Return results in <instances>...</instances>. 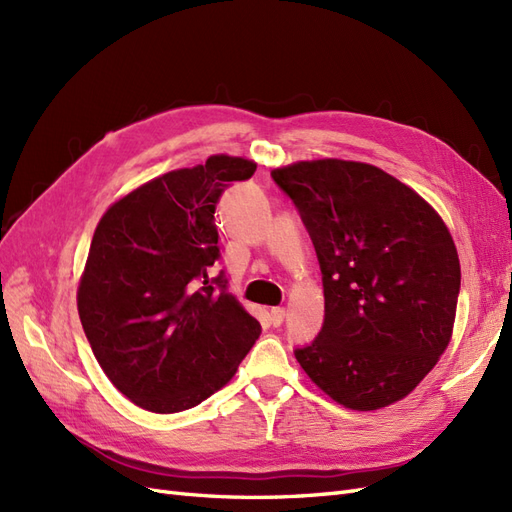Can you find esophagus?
Listing matches in <instances>:
<instances>
[{
    "label": "esophagus",
    "instance_id": "esophagus-1",
    "mask_svg": "<svg viewBox=\"0 0 512 512\" xmlns=\"http://www.w3.org/2000/svg\"><path fill=\"white\" fill-rule=\"evenodd\" d=\"M271 324L273 327H280V324L284 322V316H286V309L284 307H273L271 309Z\"/></svg>",
    "mask_w": 512,
    "mask_h": 512
}]
</instances>
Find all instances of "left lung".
<instances>
[{
  "label": "left lung",
  "instance_id": "left-lung-1",
  "mask_svg": "<svg viewBox=\"0 0 512 512\" xmlns=\"http://www.w3.org/2000/svg\"><path fill=\"white\" fill-rule=\"evenodd\" d=\"M314 241L324 324L299 365L344 408L408 397L453 337L461 267L444 220L382 168L305 160L271 170Z\"/></svg>",
  "mask_w": 512,
  "mask_h": 512
}]
</instances>
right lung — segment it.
Listing matches in <instances>:
<instances>
[{"instance_id": "add662e5", "label": "right lung", "mask_w": 512, "mask_h": 512, "mask_svg": "<svg viewBox=\"0 0 512 512\" xmlns=\"http://www.w3.org/2000/svg\"><path fill=\"white\" fill-rule=\"evenodd\" d=\"M254 160L209 156L170 170L104 211L76 292L83 331L104 374L138 408L198 406L237 374L260 335L224 275L215 205Z\"/></svg>"}]
</instances>
